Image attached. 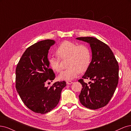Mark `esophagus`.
<instances>
[{"mask_svg": "<svg viewBox=\"0 0 131 131\" xmlns=\"http://www.w3.org/2000/svg\"><path fill=\"white\" fill-rule=\"evenodd\" d=\"M72 83H73V82H71V81H67V82H66V84H68V85H70V84H71Z\"/></svg>", "mask_w": 131, "mask_h": 131, "instance_id": "34e87169", "label": "esophagus"}]
</instances>
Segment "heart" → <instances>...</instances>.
I'll return each instance as SVG.
<instances>
[{
	"label": "heart",
	"instance_id": "b5f03b06",
	"mask_svg": "<svg viewBox=\"0 0 131 131\" xmlns=\"http://www.w3.org/2000/svg\"><path fill=\"white\" fill-rule=\"evenodd\" d=\"M58 57L48 59L50 68L57 72L61 70V60L68 58L67 69L59 74L60 80L70 81L76 77L80 72H85L89 67L91 60V52L87 46L80 45L69 41H65L58 46L56 51Z\"/></svg>",
	"mask_w": 131,
	"mask_h": 131
}]
</instances>
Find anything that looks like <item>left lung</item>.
<instances>
[{
    "label": "left lung",
    "instance_id": "obj_1",
    "mask_svg": "<svg viewBox=\"0 0 131 131\" xmlns=\"http://www.w3.org/2000/svg\"><path fill=\"white\" fill-rule=\"evenodd\" d=\"M77 40L90 45L92 60L89 68L78 80L82 85L79 95L80 102L89 109H97L106 105L116 90L119 81V65L112 50L103 42L92 37H80ZM90 79L93 81H83Z\"/></svg>",
    "mask_w": 131,
    "mask_h": 131
}]
</instances>
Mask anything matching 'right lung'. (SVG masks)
<instances>
[{
	"instance_id": "add662e5",
	"label": "right lung",
	"mask_w": 131,
	"mask_h": 131,
	"mask_svg": "<svg viewBox=\"0 0 131 131\" xmlns=\"http://www.w3.org/2000/svg\"><path fill=\"white\" fill-rule=\"evenodd\" d=\"M55 41L45 40L29 47L17 65L16 88L26 106L36 113L46 114L58 104L65 81L54 83L49 88L46 82L54 79L53 71L49 68L48 50Z\"/></svg>"
}]
</instances>
